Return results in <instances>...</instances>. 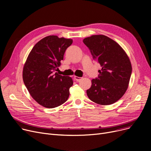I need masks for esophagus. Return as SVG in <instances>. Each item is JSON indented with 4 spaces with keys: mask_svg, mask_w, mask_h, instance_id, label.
<instances>
[{
    "mask_svg": "<svg viewBox=\"0 0 151 151\" xmlns=\"http://www.w3.org/2000/svg\"><path fill=\"white\" fill-rule=\"evenodd\" d=\"M74 79H75V80L76 81L79 82V81H80L82 80V78H80V77H78V76H74Z\"/></svg>",
    "mask_w": 151,
    "mask_h": 151,
    "instance_id": "1",
    "label": "esophagus"
}]
</instances>
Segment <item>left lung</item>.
<instances>
[{"instance_id":"left-lung-1","label":"left lung","mask_w":151,"mask_h":151,"mask_svg":"<svg viewBox=\"0 0 151 151\" xmlns=\"http://www.w3.org/2000/svg\"><path fill=\"white\" fill-rule=\"evenodd\" d=\"M83 43L102 67L99 70L98 78L92 80L87 95L97 104H113L124 96L129 87L132 67L128 55L117 42L104 35L85 38Z\"/></svg>"}]
</instances>
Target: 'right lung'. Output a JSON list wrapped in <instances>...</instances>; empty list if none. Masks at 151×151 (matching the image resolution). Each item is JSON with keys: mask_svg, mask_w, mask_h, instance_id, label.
<instances>
[{"mask_svg": "<svg viewBox=\"0 0 151 151\" xmlns=\"http://www.w3.org/2000/svg\"><path fill=\"white\" fill-rule=\"evenodd\" d=\"M72 43V39L47 36L35 45L24 65V83L32 97L43 107H58L69 97L72 78L53 72L58 70L65 50Z\"/></svg>", "mask_w": 151, "mask_h": 151, "instance_id": "right-lung-1", "label": "right lung"}]
</instances>
